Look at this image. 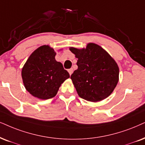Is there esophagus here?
Segmentation results:
<instances>
[{"label":"esophagus","mask_w":145,"mask_h":145,"mask_svg":"<svg viewBox=\"0 0 145 145\" xmlns=\"http://www.w3.org/2000/svg\"><path fill=\"white\" fill-rule=\"evenodd\" d=\"M73 71H74V70H73V69L72 68H71V69H68V72H69V75H71L72 74V73H73Z\"/></svg>","instance_id":"34e87169"}]
</instances>
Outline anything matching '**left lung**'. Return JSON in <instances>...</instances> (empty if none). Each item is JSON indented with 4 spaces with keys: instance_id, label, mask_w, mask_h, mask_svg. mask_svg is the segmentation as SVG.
Masks as SVG:
<instances>
[{
    "instance_id": "1",
    "label": "left lung",
    "mask_w": 145,
    "mask_h": 145,
    "mask_svg": "<svg viewBox=\"0 0 145 145\" xmlns=\"http://www.w3.org/2000/svg\"><path fill=\"white\" fill-rule=\"evenodd\" d=\"M78 58V68L71 76L80 98L96 102L108 97L119 80V67L106 50L94 43L86 48L69 47Z\"/></svg>"
}]
</instances>
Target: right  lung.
Masks as SVG:
<instances>
[{
    "label": "right lung",
    "instance_id": "right-lung-1",
    "mask_svg": "<svg viewBox=\"0 0 145 145\" xmlns=\"http://www.w3.org/2000/svg\"><path fill=\"white\" fill-rule=\"evenodd\" d=\"M56 55L49 45H42L31 54L22 68L25 89L35 98L41 100L54 98L61 84L69 78L62 63L56 60Z\"/></svg>",
    "mask_w": 145,
    "mask_h": 145
}]
</instances>
